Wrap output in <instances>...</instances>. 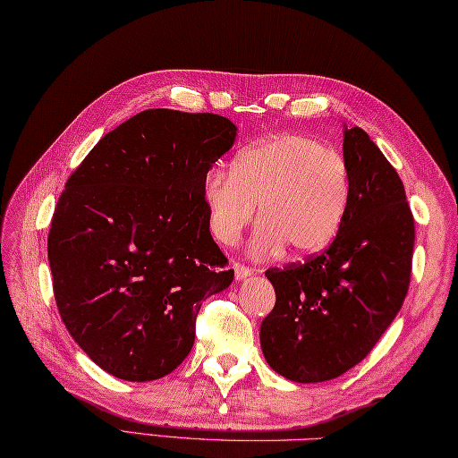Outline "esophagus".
I'll return each mask as SVG.
<instances>
[{
    "label": "esophagus",
    "instance_id": "34e87169",
    "mask_svg": "<svg viewBox=\"0 0 458 458\" xmlns=\"http://www.w3.org/2000/svg\"><path fill=\"white\" fill-rule=\"evenodd\" d=\"M233 270H235L237 281H242V278H247V276L253 275V270H250L247 265H241V263H233Z\"/></svg>",
    "mask_w": 458,
    "mask_h": 458
}]
</instances>
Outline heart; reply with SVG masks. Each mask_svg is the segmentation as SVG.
<instances>
[{
  "instance_id": "b5f03b06",
  "label": "heart",
  "mask_w": 458,
  "mask_h": 458,
  "mask_svg": "<svg viewBox=\"0 0 458 458\" xmlns=\"http://www.w3.org/2000/svg\"><path fill=\"white\" fill-rule=\"evenodd\" d=\"M350 199V174L340 154L318 138L283 134L249 148L231 174L213 170L203 183L209 229L223 245L237 242L255 219L259 255L286 249L291 259L320 253L338 233Z\"/></svg>"
}]
</instances>
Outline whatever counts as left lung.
Wrapping results in <instances>:
<instances>
[{
  "label": "left lung",
  "mask_w": 458,
  "mask_h": 458,
  "mask_svg": "<svg viewBox=\"0 0 458 458\" xmlns=\"http://www.w3.org/2000/svg\"><path fill=\"white\" fill-rule=\"evenodd\" d=\"M344 162L350 199L330 247L265 273L276 302L260 348L296 384L334 379L366 358L411 283L415 221L395 167L358 126L344 128Z\"/></svg>",
  "instance_id": "left-lung-1"
}]
</instances>
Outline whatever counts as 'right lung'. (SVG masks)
Instances as JSON below:
<instances>
[{"label": "right lung", "instance_id": "add662e5", "mask_svg": "<svg viewBox=\"0 0 458 458\" xmlns=\"http://www.w3.org/2000/svg\"><path fill=\"white\" fill-rule=\"evenodd\" d=\"M235 136L225 116L150 108L100 138L64 183L47 239L55 302L114 377L172 373L201 302L233 283L203 183Z\"/></svg>", "mask_w": 458, "mask_h": 458}]
</instances>
